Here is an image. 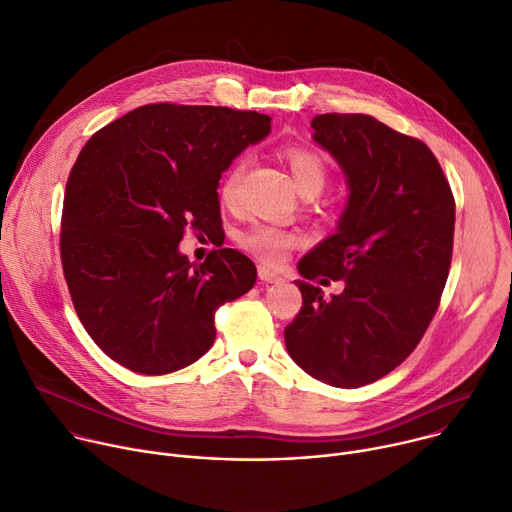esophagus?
Masks as SVG:
<instances>
[{"mask_svg":"<svg viewBox=\"0 0 512 512\" xmlns=\"http://www.w3.org/2000/svg\"><path fill=\"white\" fill-rule=\"evenodd\" d=\"M259 280L265 282V284H280L284 277L277 273V271L269 269L267 265H259Z\"/></svg>","mask_w":512,"mask_h":512,"instance_id":"34e87169","label":"esophagus"}]
</instances>
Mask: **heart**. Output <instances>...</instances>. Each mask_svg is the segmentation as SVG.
Masks as SVG:
<instances>
[{
	"mask_svg": "<svg viewBox=\"0 0 512 512\" xmlns=\"http://www.w3.org/2000/svg\"><path fill=\"white\" fill-rule=\"evenodd\" d=\"M282 157L288 163L294 185L300 194H318L324 188V183H327V163L322 161L318 153L304 147H288L282 151ZM243 167V163H237L224 175L220 185L222 202L230 204L235 200ZM239 245L265 263H280L296 245V237L282 228L255 224L239 237Z\"/></svg>",
	"mask_w": 512,
	"mask_h": 512,
	"instance_id": "b5f03b06",
	"label": "heart"
}]
</instances>
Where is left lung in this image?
Instances as JSON below:
<instances>
[{
    "instance_id": "8db88e82",
    "label": "left lung",
    "mask_w": 512,
    "mask_h": 512,
    "mask_svg": "<svg viewBox=\"0 0 512 512\" xmlns=\"http://www.w3.org/2000/svg\"><path fill=\"white\" fill-rule=\"evenodd\" d=\"M312 141L341 167L347 204L335 235L298 263L302 310L284 331L290 357L335 388L376 382L423 339L445 288L455 202L431 149L367 114H320ZM343 279L321 298L310 279Z\"/></svg>"
}]
</instances>
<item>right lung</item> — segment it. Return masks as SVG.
I'll list each match as a JSON object with an SVG mask.
<instances>
[{
  "label": "right lung",
  "mask_w": 512,
  "mask_h": 512,
  "mask_svg": "<svg viewBox=\"0 0 512 512\" xmlns=\"http://www.w3.org/2000/svg\"><path fill=\"white\" fill-rule=\"evenodd\" d=\"M271 118L220 106L151 104L98 130L67 181L61 259L87 335L116 363L171 374L214 345V312L257 282L249 257L179 251L185 228L220 224V175Z\"/></svg>",
  "instance_id": "1"
}]
</instances>
